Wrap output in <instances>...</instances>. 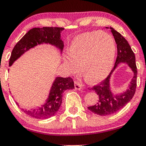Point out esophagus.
I'll return each instance as SVG.
<instances>
[{
	"label": "esophagus",
	"instance_id": "obj_1",
	"mask_svg": "<svg viewBox=\"0 0 146 146\" xmlns=\"http://www.w3.org/2000/svg\"><path fill=\"white\" fill-rule=\"evenodd\" d=\"M74 83H75V89H77V90H81L82 89V84L80 82H79L76 81V80H75Z\"/></svg>",
	"mask_w": 146,
	"mask_h": 146
}]
</instances>
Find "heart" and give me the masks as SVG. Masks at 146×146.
<instances>
[{
	"label": "heart",
	"instance_id": "heart-1",
	"mask_svg": "<svg viewBox=\"0 0 146 146\" xmlns=\"http://www.w3.org/2000/svg\"><path fill=\"white\" fill-rule=\"evenodd\" d=\"M116 53L112 37L102 31H94L75 37L64 62L68 71L78 73L80 64L83 74L90 82L104 80L111 71Z\"/></svg>",
	"mask_w": 146,
	"mask_h": 146
}]
</instances>
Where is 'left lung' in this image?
Returning a JSON list of instances; mask_svg holds the SVG:
<instances>
[{
	"mask_svg": "<svg viewBox=\"0 0 146 146\" xmlns=\"http://www.w3.org/2000/svg\"><path fill=\"white\" fill-rule=\"evenodd\" d=\"M109 29L113 33L117 44V59L114 67L108 77L99 84L95 85L91 88L98 95V101L95 105L88 107V110L100 116L111 115L123 108L133 98L137 87V69L135 53L132 51L128 41L125 39L124 37L121 36V33L117 32L112 27H110ZM121 62L128 64L134 72V77L129 85V88L126 92L120 95L114 96L110 90V75L117 65Z\"/></svg>",
	"mask_w": 146,
	"mask_h": 146,
	"instance_id": "1",
	"label": "left lung"
}]
</instances>
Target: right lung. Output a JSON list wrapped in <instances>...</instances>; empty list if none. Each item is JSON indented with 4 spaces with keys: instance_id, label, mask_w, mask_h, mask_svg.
<instances>
[{
    "instance_id": "right-lung-1",
    "label": "right lung",
    "mask_w": 146,
    "mask_h": 146,
    "mask_svg": "<svg viewBox=\"0 0 146 146\" xmlns=\"http://www.w3.org/2000/svg\"><path fill=\"white\" fill-rule=\"evenodd\" d=\"M62 27H44L42 28H33L30 29L19 41L16 43L11 51L9 64L11 66L25 51L34 47L37 44L48 43L57 46L61 51L64 47V42L62 40ZM75 88L74 82L71 78L58 77L55 80L50 90L47 101L42 107L31 110H23L24 113L36 119L49 118L56 114L59 110L62 101V93L68 89Z\"/></svg>"
}]
</instances>
